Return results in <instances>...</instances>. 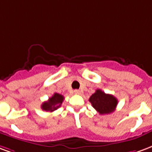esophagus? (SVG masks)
<instances>
[{"label": "esophagus", "mask_w": 152, "mask_h": 152, "mask_svg": "<svg viewBox=\"0 0 152 152\" xmlns=\"http://www.w3.org/2000/svg\"><path fill=\"white\" fill-rule=\"evenodd\" d=\"M74 92H75V94H76V95H80L81 94V91L79 90H75Z\"/></svg>", "instance_id": "1"}]
</instances>
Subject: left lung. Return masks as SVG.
<instances>
[{
	"mask_svg": "<svg viewBox=\"0 0 152 152\" xmlns=\"http://www.w3.org/2000/svg\"><path fill=\"white\" fill-rule=\"evenodd\" d=\"M89 101L93 108L99 114H109L115 111L117 105V99L113 95L105 94L101 90H96L90 97Z\"/></svg>",
	"mask_w": 152,
	"mask_h": 152,
	"instance_id": "1",
	"label": "left lung"
}]
</instances>
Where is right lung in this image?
<instances>
[{"label":"right lung","instance_id":"right-lung-1","mask_svg":"<svg viewBox=\"0 0 152 152\" xmlns=\"http://www.w3.org/2000/svg\"><path fill=\"white\" fill-rule=\"evenodd\" d=\"M64 100V96L58 93H54L48 101L44 102L41 105V108L46 112H53L61 107Z\"/></svg>","mask_w":152,"mask_h":152}]
</instances>
